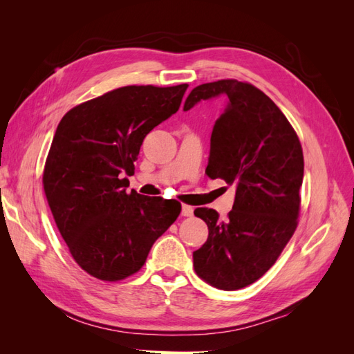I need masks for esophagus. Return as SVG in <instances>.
<instances>
[{
  "instance_id": "esophagus-1",
  "label": "esophagus",
  "mask_w": 354,
  "mask_h": 354,
  "mask_svg": "<svg viewBox=\"0 0 354 354\" xmlns=\"http://www.w3.org/2000/svg\"><path fill=\"white\" fill-rule=\"evenodd\" d=\"M181 216H183V217H192V216H194V207H190V205H183V207H181Z\"/></svg>"
}]
</instances>
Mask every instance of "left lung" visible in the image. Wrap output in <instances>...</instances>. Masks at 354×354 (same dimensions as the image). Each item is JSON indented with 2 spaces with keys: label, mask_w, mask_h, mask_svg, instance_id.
I'll return each instance as SVG.
<instances>
[{
  "label": "left lung",
  "mask_w": 354,
  "mask_h": 354,
  "mask_svg": "<svg viewBox=\"0 0 354 354\" xmlns=\"http://www.w3.org/2000/svg\"><path fill=\"white\" fill-rule=\"evenodd\" d=\"M220 95L227 104L212 128L205 173L236 187V195L226 218L212 208L195 209L208 239L194 252V266L209 285L234 291L260 279L294 234L304 158L286 116L248 82L198 85L183 111Z\"/></svg>",
  "instance_id": "obj_1"
}]
</instances>
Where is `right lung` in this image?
<instances>
[{
  "label": "right lung",
  "instance_id": "right-lung-1",
  "mask_svg": "<svg viewBox=\"0 0 354 354\" xmlns=\"http://www.w3.org/2000/svg\"><path fill=\"white\" fill-rule=\"evenodd\" d=\"M189 85H128L75 106L57 125L46 160L44 192L57 229L82 270L121 281L142 269L180 202L131 190L145 137L174 115Z\"/></svg>",
  "mask_w": 354,
  "mask_h": 354
}]
</instances>
